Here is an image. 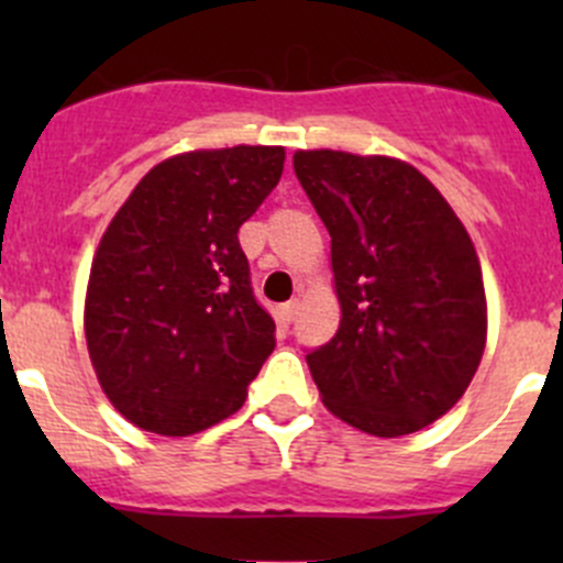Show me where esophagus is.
I'll list each match as a JSON object with an SVG mask.
<instances>
[{
	"label": "esophagus",
	"instance_id": "1",
	"mask_svg": "<svg viewBox=\"0 0 563 563\" xmlns=\"http://www.w3.org/2000/svg\"><path fill=\"white\" fill-rule=\"evenodd\" d=\"M297 310H299V302L297 299H291V302H286V305H280V308H277V321L280 323H291L294 318H297Z\"/></svg>",
	"mask_w": 563,
	"mask_h": 563
}]
</instances>
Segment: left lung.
I'll list each match as a JSON object with an SVG mask.
<instances>
[{
	"mask_svg": "<svg viewBox=\"0 0 563 563\" xmlns=\"http://www.w3.org/2000/svg\"><path fill=\"white\" fill-rule=\"evenodd\" d=\"M294 172L332 236L340 329L308 351L334 417L417 433L468 389L487 334L476 250L439 190L391 157L316 150Z\"/></svg>",
	"mask_w": 563,
	"mask_h": 563,
	"instance_id": "obj_1",
	"label": "left lung"
}]
</instances>
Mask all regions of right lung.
Wrapping results in <instances>:
<instances>
[{
	"mask_svg": "<svg viewBox=\"0 0 563 563\" xmlns=\"http://www.w3.org/2000/svg\"><path fill=\"white\" fill-rule=\"evenodd\" d=\"M283 146L187 152L152 168L92 261L87 345L108 400L161 435L240 411L275 351L240 225L280 181Z\"/></svg>",
	"mask_w": 563,
	"mask_h": 563,
	"instance_id": "right-lung-1",
	"label": "right lung"
}]
</instances>
